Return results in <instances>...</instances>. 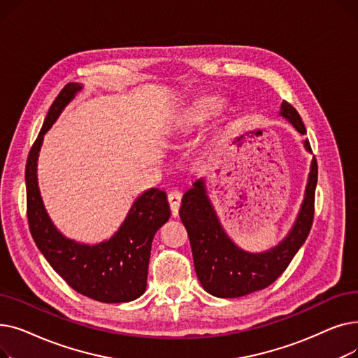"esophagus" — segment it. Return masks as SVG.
<instances>
[{"instance_id": "1", "label": "esophagus", "mask_w": 358, "mask_h": 358, "mask_svg": "<svg viewBox=\"0 0 358 358\" xmlns=\"http://www.w3.org/2000/svg\"><path fill=\"white\" fill-rule=\"evenodd\" d=\"M181 197H182V194L180 192H171V193L168 194L169 208H171V213H173L174 217L178 216L180 206H181Z\"/></svg>"}]
</instances>
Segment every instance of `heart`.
I'll return each mask as SVG.
<instances>
[{
    "label": "heart",
    "mask_w": 358,
    "mask_h": 358,
    "mask_svg": "<svg viewBox=\"0 0 358 358\" xmlns=\"http://www.w3.org/2000/svg\"><path fill=\"white\" fill-rule=\"evenodd\" d=\"M223 108V101L217 97H204L193 104V107L187 113L185 123L189 126H199L203 124L212 117H215L217 113Z\"/></svg>",
    "instance_id": "heart-1"
}]
</instances>
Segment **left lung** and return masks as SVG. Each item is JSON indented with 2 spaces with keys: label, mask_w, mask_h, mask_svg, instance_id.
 <instances>
[{
  "label": "left lung",
  "mask_w": 358,
  "mask_h": 358,
  "mask_svg": "<svg viewBox=\"0 0 358 358\" xmlns=\"http://www.w3.org/2000/svg\"><path fill=\"white\" fill-rule=\"evenodd\" d=\"M280 116L285 117L300 135L306 127L296 108L283 101ZM303 146L312 154L310 143ZM317 164L313 157L305 189V197L287 236L278 245L262 251L248 252L239 248L224 232L210 201L203 178L182 197L180 217L190 238L196 274L203 289L216 297H241L268 287L285 273L296 252L303 245L313 222Z\"/></svg>",
  "instance_id": "obj_1"
}]
</instances>
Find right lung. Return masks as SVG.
Returning <instances> with one entry per match:
<instances>
[{
    "mask_svg": "<svg viewBox=\"0 0 358 358\" xmlns=\"http://www.w3.org/2000/svg\"><path fill=\"white\" fill-rule=\"evenodd\" d=\"M83 90L66 84L52 103L26 164L27 219L30 234L52 268L78 293L103 303H123L146 290L150 247L157 231L171 216L166 194L159 189L143 192L131 204L120 228L100 243L66 238L50 220L37 182V159L46 131Z\"/></svg>",
    "mask_w": 358,
    "mask_h": 358,
    "instance_id": "obj_1",
    "label": "right lung"
}]
</instances>
